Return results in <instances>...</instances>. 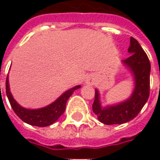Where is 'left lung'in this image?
Instances as JSON below:
<instances>
[{
    "label": "left lung",
    "mask_w": 160,
    "mask_h": 160,
    "mask_svg": "<svg viewBox=\"0 0 160 160\" xmlns=\"http://www.w3.org/2000/svg\"><path fill=\"white\" fill-rule=\"evenodd\" d=\"M128 52L131 56L122 62L130 69L133 76L134 90L126 101L113 106L102 108L100 93L95 90L92 111L98 119L105 125H118L133 119L142 110L150 96L151 63L147 54L133 37L130 38Z\"/></svg>",
    "instance_id": "left-lung-1"
}]
</instances>
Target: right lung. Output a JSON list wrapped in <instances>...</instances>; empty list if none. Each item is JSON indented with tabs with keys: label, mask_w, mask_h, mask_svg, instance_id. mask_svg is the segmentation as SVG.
Here are the masks:
<instances>
[{
	"label": "right lung",
	"mask_w": 160,
	"mask_h": 160,
	"mask_svg": "<svg viewBox=\"0 0 160 160\" xmlns=\"http://www.w3.org/2000/svg\"><path fill=\"white\" fill-rule=\"evenodd\" d=\"M80 87H81L80 85H77L71 89L68 90L60 97H58L55 102L46 107L37 108V109H28L21 107L14 100L11 92H9L8 77L6 79V94L9 99L10 106L14 110L16 115L25 123H28L31 126H40V127L51 126L54 122H56L58 119V118L64 113L66 109V103L69 99V97L72 95L75 90L79 89Z\"/></svg>",
	"instance_id": "obj_1"
}]
</instances>
